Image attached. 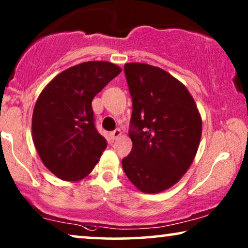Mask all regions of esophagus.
<instances>
[{"label":"esophagus","mask_w":248,"mask_h":248,"mask_svg":"<svg viewBox=\"0 0 248 248\" xmlns=\"http://www.w3.org/2000/svg\"><path fill=\"white\" fill-rule=\"evenodd\" d=\"M121 135H122V132L120 130H115L110 133V137H111V139H113V140H116V139L120 138Z\"/></svg>","instance_id":"esophagus-1"}]
</instances>
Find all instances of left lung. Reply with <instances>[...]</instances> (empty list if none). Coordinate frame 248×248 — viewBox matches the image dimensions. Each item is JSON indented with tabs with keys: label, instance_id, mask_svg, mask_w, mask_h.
Here are the masks:
<instances>
[{
	"label": "left lung",
	"instance_id": "1",
	"mask_svg": "<svg viewBox=\"0 0 248 248\" xmlns=\"http://www.w3.org/2000/svg\"><path fill=\"white\" fill-rule=\"evenodd\" d=\"M124 71L133 103L128 132L133 147L122 165L139 191L160 193L191 167L201 140V115L187 88L165 70L127 63Z\"/></svg>",
	"mask_w": 248,
	"mask_h": 248
}]
</instances>
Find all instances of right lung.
Listing matches in <instances>:
<instances>
[{
	"label": "right lung",
	"instance_id": "1",
	"mask_svg": "<svg viewBox=\"0 0 248 248\" xmlns=\"http://www.w3.org/2000/svg\"><path fill=\"white\" fill-rule=\"evenodd\" d=\"M121 71L110 62H83L57 74L40 93L32 113V140L56 177L81 181L99 161L107 143L94 127L91 103Z\"/></svg>",
	"mask_w": 248,
	"mask_h": 248
}]
</instances>
